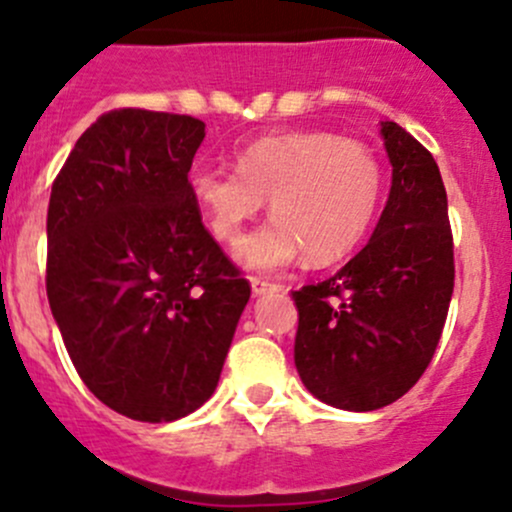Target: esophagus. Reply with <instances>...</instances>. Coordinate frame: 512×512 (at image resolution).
<instances>
[{
	"label": "esophagus",
	"mask_w": 512,
	"mask_h": 512,
	"mask_svg": "<svg viewBox=\"0 0 512 512\" xmlns=\"http://www.w3.org/2000/svg\"><path fill=\"white\" fill-rule=\"evenodd\" d=\"M250 287H252V294H255V297H257V294H265V292H272V289H277V285L260 280V277H252Z\"/></svg>",
	"instance_id": "1"
}]
</instances>
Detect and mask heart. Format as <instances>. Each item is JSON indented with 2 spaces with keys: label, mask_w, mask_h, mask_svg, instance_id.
<instances>
[{
  "label": "heart",
  "mask_w": 512,
  "mask_h": 512,
  "mask_svg": "<svg viewBox=\"0 0 512 512\" xmlns=\"http://www.w3.org/2000/svg\"><path fill=\"white\" fill-rule=\"evenodd\" d=\"M188 190L223 242H235L270 198L275 218L237 245V260L275 272L304 252L314 262L347 255L374 218L381 170L361 143L327 131H292L242 148L237 170L193 165Z\"/></svg>",
  "instance_id": "1"
}]
</instances>
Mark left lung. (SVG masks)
Masks as SVG:
<instances>
[{"mask_svg": "<svg viewBox=\"0 0 512 512\" xmlns=\"http://www.w3.org/2000/svg\"><path fill=\"white\" fill-rule=\"evenodd\" d=\"M391 190L359 255L292 292L294 366L309 394L344 411L394 404L421 379L453 294V235L441 170L399 123L381 121Z\"/></svg>", "mask_w": 512, "mask_h": 512, "instance_id": "left-lung-1", "label": "left lung"}]
</instances>
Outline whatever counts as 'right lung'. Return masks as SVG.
Returning a JSON list of instances; mask_svg holds the SVG:
<instances>
[{"label": "right lung", "mask_w": 512, "mask_h": 512, "mask_svg": "<svg viewBox=\"0 0 512 512\" xmlns=\"http://www.w3.org/2000/svg\"><path fill=\"white\" fill-rule=\"evenodd\" d=\"M205 123L118 108L76 141L46 215V294L108 409L160 423L213 396L250 285L188 190Z\"/></svg>", "instance_id": "obj_1"}]
</instances>
